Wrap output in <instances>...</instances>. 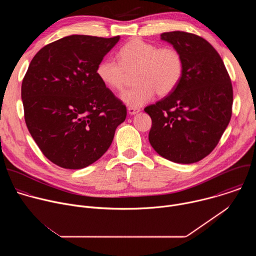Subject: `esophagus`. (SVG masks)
<instances>
[{
	"label": "esophagus",
	"mask_w": 256,
	"mask_h": 256,
	"mask_svg": "<svg viewBox=\"0 0 256 256\" xmlns=\"http://www.w3.org/2000/svg\"><path fill=\"white\" fill-rule=\"evenodd\" d=\"M128 114H130V116H134V114H136L138 112H140V108H136V107H128Z\"/></svg>",
	"instance_id": "obj_1"
}]
</instances>
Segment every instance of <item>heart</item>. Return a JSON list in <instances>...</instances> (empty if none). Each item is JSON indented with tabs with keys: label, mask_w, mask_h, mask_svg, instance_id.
<instances>
[{
	"label": "heart",
	"mask_w": 256,
	"mask_h": 256,
	"mask_svg": "<svg viewBox=\"0 0 256 256\" xmlns=\"http://www.w3.org/2000/svg\"><path fill=\"white\" fill-rule=\"evenodd\" d=\"M118 62L102 60L96 68L98 79L110 90L124 89L128 74L134 72L132 89L124 92L122 100L130 107H140L159 96L170 94L184 75V60L172 46L155 44L134 38L126 42L116 54Z\"/></svg>",
	"instance_id": "obj_1"
}]
</instances>
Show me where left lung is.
I'll return each mask as SVG.
<instances>
[{"label": "left lung", "instance_id": "1", "mask_svg": "<svg viewBox=\"0 0 256 256\" xmlns=\"http://www.w3.org/2000/svg\"><path fill=\"white\" fill-rule=\"evenodd\" d=\"M161 40L181 54L184 75L168 96L144 108L152 118L149 142L167 160L196 163L216 148L230 122L231 79L220 54L200 36L172 31Z\"/></svg>", "mask_w": 256, "mask_h": 256}]
</instances>
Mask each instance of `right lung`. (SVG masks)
I'll list each match as a JSON object with an SVG mask.
<instances>
[{
    "label": "right lung",
    "instance_id": "right-lung-1",
    "mask_svg": "<svg viewBox=\"0 0 256 256\" xmlns=\"http://www.w3.org/2000/svg\"><path fill=\"white\" fill-rule=\"evenodd\" d=\"M120 38L66 36L29 64L21 87L25 122L44 155L60 167L82 169L97 161L126 118V105L96 75Z\"/></svg>",
    "mask_w": 256,
    "mask_h": 256
}]
</instances>
